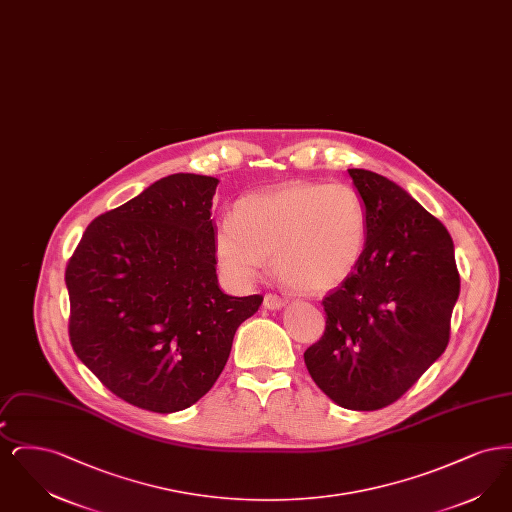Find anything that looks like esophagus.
<instances>
[{
  "label": "esophagus",
  "instance_id": "esophagus-1",
  "mask_svg": "<svg viewBox=\"0 0 512 512\" xmlns=\"http://www.w3.org/2000/svg\"><path fill=\"white\" fill-rule=\"evenodd\" d=\"M263 305H265V309H280V307L286 305V299L276 295V293H265Z\"/></svg>",
  "mask_w": 512,
  "mask_h": 512
}]
</instances>
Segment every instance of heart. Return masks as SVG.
Here are the masks:
<instances>
[{
  "mask_svg": "<svg viewBox=\"0 0 512 512\" xmlns=\"http://www.w3.org/2000/svg\"><path fill=\"white\" fill-rule=\"evenodd\" d=\"M365 201L343 182H290L242 197L220 222L215 257L236 284L251 282L272 255L276 276L301 292H324L359 265L366 245Z\"/></svg>",
  "mask_w": 512,
  "mask_h": 512,
  "instance_id": "obj_1",
  "label": "heart"
}]
</instances>
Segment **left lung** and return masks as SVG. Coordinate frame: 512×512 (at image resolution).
<instances>
[{"instance_id": "8db88e82", "label": "left lung", "mask_w": 512, "mask_h": 512, "mask_svg": "<svg viewBox=\"0 0 512 512\" xmlns=\"http://www.w3.org/2000/svg\"><path fill=\"white\" fill-rule=\"evenodd\" d=\"M368 217L359 265L322 299L305 365L351 411L395 403L445 351L461 278L447 228L386 176L349 169Z\"/></svg>"}]
</instances>
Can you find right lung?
<instances>
[{"label": "right lung", "instance_id": "1", "mask_svg": "<svg viewBox=\"0 0 512 512\" xmlns=\"http://www.w3.org/2000/svg\"><path fill=\"white\" fill-rule=\"evenodd\" d=\"M219 180L171 174L86 228L67 263L69 338L122 401L151 413L192 407L213 388L234 334L263 295L219 288Z\"/></svg>", "mask_w": 512, "mask_h": 512}]
</instances>
